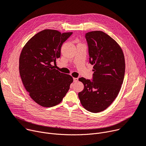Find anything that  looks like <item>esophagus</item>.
<instances>
[{
  "label": "esophagus",
  "mask_w": 146,
  "mask_h": 146,
  "mask_svg": "<svg viewBox=\"0 0 146 146\" xmlns=\"http://www.w3.org/2000/svg\"><path fill=\"white\" fill-rule=\"evenodd\" d=\"M77 81H78V78H76V77L73 78V82H77Z\"/></svg>",
  "instance_id": "1"
}]
</instances>
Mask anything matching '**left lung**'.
<instances>
[{"label":"left lung","instance_id":"8db88e82","mask_svg":"<svg viewBox=\"0 0 146 146\" xmlns=\"http://www.w3.org/2000/svg\"><path fill=\"white\" fill-rule=\"evenodd\" d=\"M86 38L90 62L94 64L93 80L79 78L84 87L78 95L86 110L98 113L110 106L121 90L125 72V56L120 45L102 31L87 33Z\"/></svg>","mask_w":146,"mask_h":146}]
</instances>
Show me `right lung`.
<instances>
[{"instance_id":"right-lung-1","label":"right lung","mask_w":146,"mask_h":146,"mask_svg":"<svg viewBox=\"0 0 146 146\" xmlns=\"http://www.w3.org/2000/svg\"><path fill=\"white\" fill-rule=\"evenodd\" d=\"M46 29L38 33L24 46L19 58V72L30 97L44 107L62 101L73 77L54 69L52 62L60 57L63 43L72 34Z\"/></svg>"}]
</instances>
